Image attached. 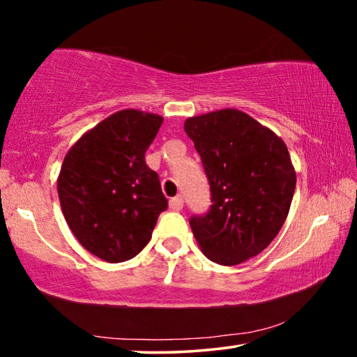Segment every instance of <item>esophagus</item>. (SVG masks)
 I'll return each mask as SVG.
<instances>
[{"label": "esophagus", "mask_w": 357, "mask_h": 357, "mask_svg": "<svg viewBox=\"0 0 357 357\" xmlns=\"http://www.w3.org/2000/svg\"><path fill=\"white\" fill-rule=\"evenodd\" d=\"M169 208L172 211H180L183 208V198L182 196H175V198H172L169 201Z\"/></svg>", "instance_id": "1"}]
</instances>
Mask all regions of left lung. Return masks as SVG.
I'll return each mask as SVG.
<instances>
[{"instance_id":"1","label":"left lung","mask_w":357,"mask_h":357,"mask_svg":"<svg viewBox=\"0 0 357 357\" xmlns=\"http://www.w3.org/2000/svg\"><path fill=\"white\" fill-rule=\"evenodd\" d=\"M211 185V209L190 219L206 257L236 266L271 245L290 211L296 172L287 144L271 128L238 109L188 117Z\"/></svg>"}]
</instances>
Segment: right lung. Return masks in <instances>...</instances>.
I'll return each instance as SVG.
<instances>
[{
	"instance_id": "obj_1",
	"label": "right lung",
	"mask_w": 357,
	"mask_h": 357,
	"mask_svg": "<svg viewBox=\"0 0 357 357\" xmlns=\"http://www.w3.org/2000/svg\"><path fill=\"white\" fill-rule=\"evenodd\" d=\"M164 119L123 109L80 137L58 178L61 209L72 234L106 262L135 257L167 209L159 177L144 153Z\"/></svg>"
}]
</instances>
